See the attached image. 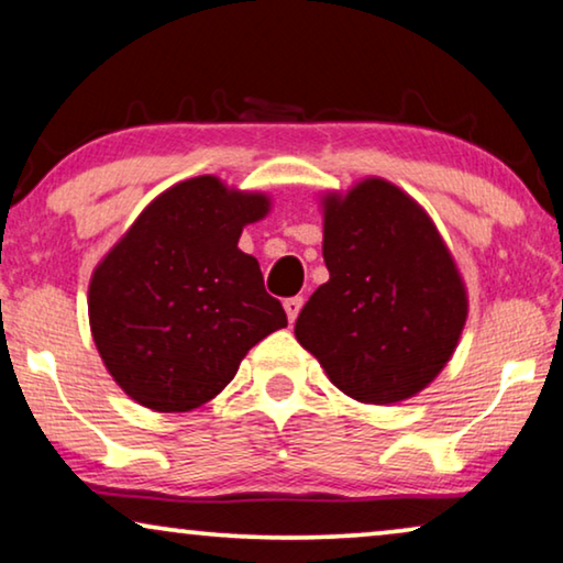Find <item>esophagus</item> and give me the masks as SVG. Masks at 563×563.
Instances as JSON below:
<instances>
[{
	"label": "esophagus",
	"instance_id": "1",
	"mask_svg": "<svg viewBox=\"0 0 563 563\" xmlns=\"http://www.w3.org/2000/svg\"><path fill=\"white\" fill-rule=\"evenodd\" d=\"M302 305H305L302 297H289V299H284V310H287L289 322L297 320V314H299V310H302Z\"/></svg>",
	"mask_w": 563,
	"mask_h": 563
}]
</instances>
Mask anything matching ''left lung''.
I'll list each match as a JSON object with an SVG mask.
<instances>
[{
  "label": "left lung",
  "mask_w": 563,
  "mask_h": 563,
  "mask_svg": "<svg viewBox=\"0 0 563 563\" xmlns=\"http://www.w3.org/2000/svg\"><path fill=\"white\" fill-rule=\"evenodd\" d=\"M330 279L295 335L343 395L391 405L426 389L456 351L468 299L428 212L384 179L322 197Z\"/></svg>",
  "instance_id": "left-lung-1"
}]
</instances>
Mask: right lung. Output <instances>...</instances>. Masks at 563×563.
<instances>
[{
	"label": "right lung",
	"mask_w": 563,
	"mask_h": 563,
	"mask_svg": "<svg viewBox=\"0 0 563 563\" xmlns=\"http://www.w3.org/2000/svg\"><path fill=\"white\" fill-rule=\"evenodd\" d=\"M266 212V195L195 176L153 199L95 268L91 338L137 405L189 412L210 402L245 353L287 325L258 261L238 249Z\"/></svg>",
	"instance_id": "add662e5"
}]
</instances>
